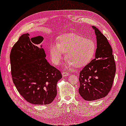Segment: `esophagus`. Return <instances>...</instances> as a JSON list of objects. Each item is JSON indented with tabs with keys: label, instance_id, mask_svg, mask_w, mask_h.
<instances>
[{
	"label": "esophagus",
	"instance_id": "1",
	"mask_svg": "<svg viewBox=\"0 0 126 126\" xmlns=\"http://www.w3.org/2000/svg\"><path fill=\"white\" fill-rule=\"evenodd\" d=\"M62 76L63 77H66V76H67V75H68L69 74H68V73H67V72H62Z\"/></svg>",
	"mask_w": 126,
	"mask_h": 126
}]
</instances>
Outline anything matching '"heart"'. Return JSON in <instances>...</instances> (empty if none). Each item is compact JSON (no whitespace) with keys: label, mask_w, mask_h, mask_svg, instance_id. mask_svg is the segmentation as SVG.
<instances>
[{"label":"heart","mask_w":126,"mask_h":126,"mask_svg":"<svg viewBox=\"0 0 126 126\" xmlns=\"http://www.w3.org/2000/svg\"><path fill=\"white\" fill-rule=\"evenodd\" d=\"M58 43H52L49 51L51 61L58 65L66 52L67 63L69 67L75 65L81 67L86 65L93 58L96 52V43L91 38L73 33L63 35L58 38Z\"/></svg>","instance_id":"1"}]
</instances>
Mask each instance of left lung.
<instances>
[{
	"label": "left lung",
	"mask_w": 126,
	"mask_h": 126,
	"mask_svg": "<svg viewBox=\"0 0 126 126\" xmlns=\"http://www.w3.org/2000/svg\"><path fill=\"white\" fill-rule=\"evenodd\" d=\"M96 37L95 58L80 71L79 93L86 101H94L107 96L112 86L116 64L112 49L107 38L92 26Z\"/></svg>",
	"instance_id": "obj_1"
}]
</instances>
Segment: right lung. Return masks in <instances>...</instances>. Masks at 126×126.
<instances>
[{"instance_id":"obj_1","label":"right lung","mask_w":126,"mask_h":126,"mask_svg":"<svg viewBox=\"0 0 126 126\" xmlns=\"http://www.w3.org/2000/svg\"><path fill=\"white\" fill-rule=\"evenodd\" d=\"M24 33L14 45L10 59L13 83L27 102L35 105L51 104L57 95V84L62 76L61 72L46 59L41 45L43 37L30 38Z\"/></svg>"}]
</instances>
